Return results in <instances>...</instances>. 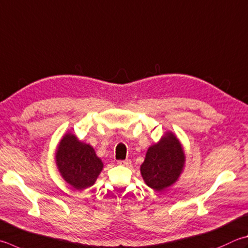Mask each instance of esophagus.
Returning <instances> with one entry per match:
<instances>
[{
  "instance_id": "esophagus-1",
  "label": "esophagus",
  "mask_w": 248,
  "mask_h": 248,
  "mask_svg": "<svg viewBox=\"0 0 248 248\" xmlns=\"http://www.w3.org/2000/svg\"><path fill=\"white\" fill-rule=\"evenodd\" d=\"M117 164H118V165H120V166H130V165H131V161H130V160H118V161H117Z\"/></svg>"
}]
</instances>
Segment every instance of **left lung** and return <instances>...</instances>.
<instances>
[{"label": "left lung", "mask_w": 248, "mask_h": 248, "mask_svg": "<svg viewBox=\"0 0 248 248\" xmlns=\"http://www.w3.org/2000/svg\"><path fill=\"white\" fill-rule=\"evenodd\" d=\"M186 167V154L180 140L172 131H167L146 152L140 167L148 187L163 191L178 181Z\"/></svg>", "instance_id": "1"}]
</instances>
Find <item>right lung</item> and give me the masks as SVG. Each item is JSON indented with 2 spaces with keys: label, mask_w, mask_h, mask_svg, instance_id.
I'll return each mask as SVG.
<instances>
[{
  "label": "right lung",
  "mask_w": 248,
  "mask_h": 248,
  "mask_svg": "<svg viewBox=\"0 0 248 248\" xmlns=\"http://www.w3.org/2000/svg\"><path fill=\"white\" fill-rule=\"evenodd\" d=\"M55 163L62 178L80 191L92 186L104 168L92 145L80 141L71 132H66L58 143Z\"/></svg>",
  "instance_id": "add662e5"
}]
</instances>
